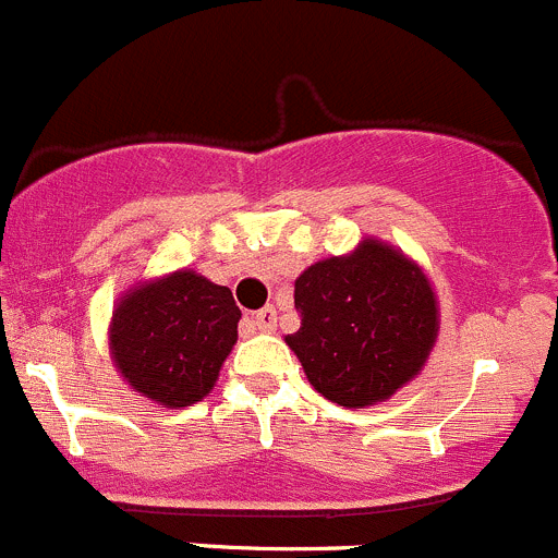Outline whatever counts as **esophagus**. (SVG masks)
Wrapping results in <instances>:
<instances>
[{"label": "esophagus", "mask_w": 558, "mask_h": 558, "mask_svg": "<svg viewBox=\"0 0 558 558\" xmlns=\"http://www.w3.org/2000/svg\"><path fill=\"white\" fill-rule=\"evenodd\" d=\"M255 325H257V330H263V333H268V330L277 328V308L263 306L260 312L255 314Z\"/></svg>", "instance_id": "obj_1"}]
</instances>
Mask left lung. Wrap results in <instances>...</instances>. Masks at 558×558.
Here are the masks:
<instances>
[{
  "mask_svg": "<svg viewBox=\"0 0 558 558\" xmlns=\"http://www.w3.org/2000/svg\"><path fill=\"white\" fill-rule=\"evenodd\" d=\"M295 308L301 328L284 341L314 390L350 410L410 383L437 339L426 274L372 239L352 255L308 266L295 279Z\"/></svg>",
  "mask_w": 558,
  "mask_h": 558,
  "instance_id": "8db88e82",
  "label": "left lung"
}]
</instances>
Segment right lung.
<instances>
[{"mask_svg":"<svg viewBox=\"0 0 558 558\" xmlns=\"http://www.w3.org/2000/svg\"><path fill=\"white\" fill-rule=\"evenodd\" d=\"M239 319L228 287L175 271L121 298L110 352L137 393L165 407H190L217 383L239 339Z\"/></svg>","mask_w":558,"mask_h":558,"instance_id":"obj_1","label":"right lung"}]
</instances>
